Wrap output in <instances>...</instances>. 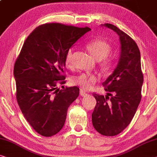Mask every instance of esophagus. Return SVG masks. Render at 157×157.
<instances>
[{
    "label": "esophagus",
    "mask_w": 157,
    "mask_h": 157,
    "mask_svg": "<svg viewBox=\"0 0 157 157\" xmlns=\"http://www.w3.org/2000/svg\"><path fill=\"white\" fill-rule=\"evenodd\" d=\"M79 93H80V95L81 96H86L87 95V92L85 91H84L83 90H80V91H79Z\"/></svg>",
    "instance_id": "1"
}]
</instances>
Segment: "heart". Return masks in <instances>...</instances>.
<instances>
[{"mask_svg":"<svg viewBox=\"0 0 157 157\" xmlns=\"http://www.w3.org/2000/svg\"><path fill=\"white\" fill-rule=\"evenodd\" d=\"M87 48L89 50L92 56L97 60H101L104 58L101 65L106 70H109L112 66V61L111 59L107 58L111 52V46L107 42L101 40H94L87 44ZM73 59V49L70 48L66 52L65 62L67 66H71ZM99 78L96 75L81 73L78 75L72 77L71 82L74 85L79 86L82 89L90 90L93 87Z\"/></svg>","mask_w":157,"mask_h":157,"instance_id":"heart-1","label":"heart"}]
</instances>
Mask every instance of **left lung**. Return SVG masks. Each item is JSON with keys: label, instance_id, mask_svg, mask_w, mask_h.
Instances as JSON below:
<instances>
[{"label": "left lung", "instance_id": "8db88e82", "mask_svg": "<svg viewBox=\"0 0 157 157\" xmlns=\"http://www.w3.org/2000/svg\"><path fill=\"white\" fill-rule=\"evenodd\" d=\"M103 25L120 36L121 51L113 73L102 83L107 95L93 94L97 104L92 120L100 134L115 136L129 124L136 113L142 98L144 77L140 52L135 41L114 25Z\"/></svg>", "mask_w": 157, "mask_h": 157}]
</instances>
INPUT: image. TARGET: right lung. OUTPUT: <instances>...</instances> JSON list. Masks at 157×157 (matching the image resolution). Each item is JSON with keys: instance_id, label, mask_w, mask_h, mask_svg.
I'll list each match as a JSON object with an SVG mask.
<instances>
[{"instance_id": "right-lung-1", "label": "right lung", "mask_w": 157, "mask_h": 157, "mask_svg": "<svg viewBox=\"0 0 157 157\" xmlns=\"http://www.w3.org/2000/svg\"><path fill=\"white\" fill-rule=\"evenodd\" d=\"M91 30L61 23L37 27L26 38L14 65L16 99L23 116L37 133L52 136L65 124L67 109L78 98V87L65 83L66 52Z\"/></svg>"}]
</instances>
